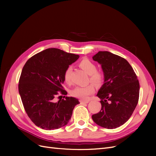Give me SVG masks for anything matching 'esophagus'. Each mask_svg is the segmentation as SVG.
<instances>
[{"instance_id": "esophagus-1", "label": "esophagus", "mask_w": 156, "mask_h": 156, "mask_svg": "<svg viewBox=\"0 0 156 156\" xmlns=\"http://www.w3.org/2000/svg\"><path fill=\"white\" fill-rule=\"evenodd\" d=\"M89 102V101H84V100H80V103L81 104H85V103H88Z\"/></svg>"}]
</instances>
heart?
Segmentation results:
<instances>
[{
    "label": "heart",
    "instance_id": "1",
    "mask_svg": "<svg viewBox=\"0 0 156 156\" xmlns=\"http://www.w3.org/2000/svg\"><path fill=\"white\" fill-rule=\"evenodd\" d=\"M79 66L83 69L87 73L90 75L89 81L100 86L104 83L105 74L101 71L97 70L96 65L88 58H83L80 61ZM71 72L72 68L69 67L65 71L64 74V81L68 84L72 83L71 79ZM95 90V87L93 84H90L85 87H76L70 91L71 95L75 98H77L81 100H87L90 95L94 93Z\"/></svg>",
    "mask_w": 156,
    "mask_h": 156
}]
</instances>
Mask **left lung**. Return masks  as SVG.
<instances>
[{
	"label": "left lung",
	"instance_id": "left-lung-1",
	"mask_svg": "<svg viewBox=\"0 0 156 156\" xmlns=\"http://www.w3.org/2000/svg\"><path fill=\"white\" fill-rule=\"evenodd\" d=\"M92 58L101 65L105 83L97 94L101 110L92 118L98 126L115 129L129 119L137 105L139 80L129 63L119 55L99 51Z\"/></svg>",
	"mask_w": 156,
	"mask_h": 156
}]
</instances>
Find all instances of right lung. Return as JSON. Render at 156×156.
<instances>
[{
    "label": "right lung",
    "instance_id": "right-lung-1",
    "mask_svg": "<svg viewBox=\"0 0 156 156\" xmlns=\"http://www.w3.org/2000/svg\"><path fill=\"white\" fill-rule=\"evenodd\" d=\"M79 57L59 49L49 48L27 61L19 81V92L28 116L36 126L53 130L69 122L79 100L64 96L56 101L55 98L59 94H67L62 87L64 74Z\"/></svg>",
    "mask_w": 156,
    "mask_h": 156
}]
</instances>
